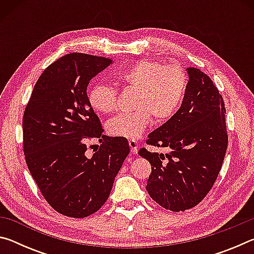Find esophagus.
Wrapping results in <instances>:
<instances>
[{
    "mask_svg": "<svg viewBox=\"0 0 254 254\" xmlns=\"http://www.w3.org/2000/svg\"><path fill=\"white\" fill-rule=\"evenodd\" d=\"M128 145H130V149H131V153L132 154H136L137 151H139V149H137L136 141L130 140V141H128Z\"/></svg>",
    "mask_w": 254,
    "mask_h": 254,
    "instance_id": "obj_1",
    "label": "esophagus"
}]
</instances>
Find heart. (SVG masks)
<instances>
[{"instance_id": "heart-1", "label": "heart", "mask_w": 254, "mask_h": 254, "mask_svg": "<svg viewBox=\"0 0 254 254\" xmlns=\"http://www.w3.org/2000/svg\"><path fill=\"white\" fill-rule=\"evenodd\" d=\"M120 80L137 91L136 110L121 113L106 123L113 136L137 139L153 120L158 123L173 118L178 111L187 87V75L178 65H165L158 60H139L120 72ZM88 102L100 113H111L118 105V91L98 83L88 92Z\"/></svg>"}]
</instances>
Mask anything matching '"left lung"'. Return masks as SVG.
<instances>
[{
    "instance_id": "8db88e82",
    "label": "left lung",
    "mask_w": 254,
    "mask_h": 254,
    "mask_svg": "<svg viewBox=\"0 0 254 254\" xmlns=\"http://www.w3.org/2000/svg\"><path fill=\"white\" fill-rule=\"evenodd\" d=\"M188 75L180 109L145 141L168 151H139L151 165L150 197L173 212L190 209L205 198L220 174L229 141L224 100L217 87L197 68H188Z\"/></svg>"
}]
</instances>
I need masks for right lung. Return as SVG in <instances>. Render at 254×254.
Here are the masks:
<instances>
[{
    "label": "right lung",
    "instance_id": "obj_1",
    "mask_svg": "<svg viewBox=\"0 0 254 254\" xmlns=\"http://www.w3.org/2000/svg\"><path fill=\"white\" fill-rule=\"evenodd\" d=\"M113 59L63 56L38 78L24 109L23 152L30 174L51 207L68 217L97 212L110 196L130 148L126 137L103 135L87 85ZM102 142L88 157V142Z\"/></svg>",
    "mask_w": 254,
    "mask_h": 254
}]
</instances>
